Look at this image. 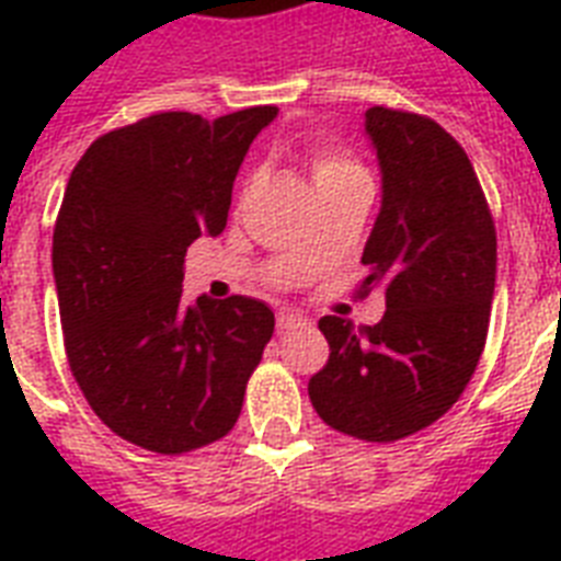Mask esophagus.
<instances>
[{
    "mask_svg": "<svg viewBox=\"0 0 561 561\" xmlns=\"http://www.w3.org/2000/svg\"><path fill=\"white\" fill-rule=\"evenodd\" d=\"M302 325H308V320H306V317L294 314V311H279V317H276V329H279V332L302 329Z\"/></svg>",
    "mask_w": 561,
    "mask_h": 561,
    "instance_id": "1",
    "label": "esophagus"
}]
</instances>
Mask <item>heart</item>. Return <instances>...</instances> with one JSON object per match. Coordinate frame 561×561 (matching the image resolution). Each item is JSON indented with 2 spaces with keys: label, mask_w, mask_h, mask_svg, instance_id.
<instances>
[{
  "label": "heart",
  "mask_w": 561,
  "mask_h": 561,
  "mask_svg": "<svg viewBox=\"0 0 561 561\" xmlns=\"http://www.w3.org/2000/svg\"><path fill=\"white\" fill-rule=\"evenodd\" d=\"M308 169H311V178H314L317 188L329 186L334 180L350 178V174H364L358 169V162H352L346 153L325 148V145H320V148L308 153Z\"/></svg>",
  "instance_id": "1"
}]
</instances>
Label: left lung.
Listing matches in <instances>:
<instances>
[{
    "mask_svg": "<svg viewBox=\"0 0 561 561\" xmlns=\"http://www.w3.org/2000/svg\"><path fill=\"white\" fill-rule=\"evenodd\" d=\"M381 211L360 262V297L381 288V323L323 317L329 364L308 381L325 425L396 443L462 396L486 346L497 238L471 160L434 118L369 107Z\"/></svg>",
    "mask_w": 561,
    "mask_h": 561,
    "instance_id": "obj_1",
    "label": "left lung"
}]
</instances>
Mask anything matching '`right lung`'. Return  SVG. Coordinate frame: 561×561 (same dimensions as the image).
<instances>
[{
    "instance_id": "obj_1",
    "label": "right lung",
    "mask_w": 561,
    "mask_h": 561,
    "mask_svg": "<svg viewBox=\"0 0 561 561\" xmlns=\"http://www.w3.org/2000/svg\"><path fill=\"white\" fill-rule=\"evenodd\" d=\"M276 113H153L99 136L66 183L51 244L66 358L95 416L139 448L227 436L273 337L253 297L188 306L183 262L224 232L238 169Z\"/></svg>"
}]
</instances>
